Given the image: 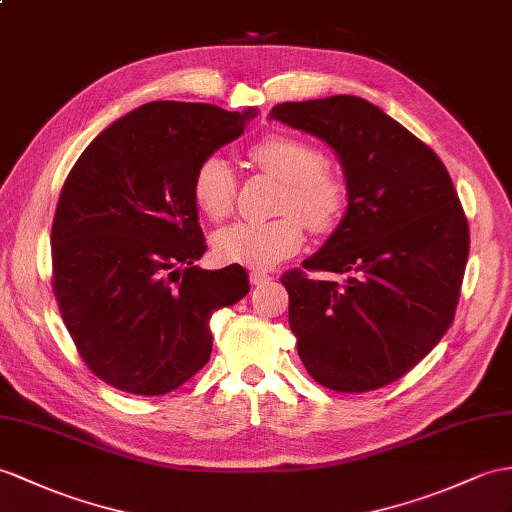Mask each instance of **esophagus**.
<instances>
[{"label": "esophagus", "instance_id": "34e87169", "mask_svg": "<svg viewBox=\"0 0 512 512\" xmlns=\"http://www.w3.org/2000/svg\"><path fill=\"white\" fill-rule=\"evenodd\" d=\"M249 280H252V284H254V286H258V284H265L267 280H271V276H269L267 271L252 269V271H249Z\"/></svg>", "mask_w": 512, "mask_h": 512}]
</instances>
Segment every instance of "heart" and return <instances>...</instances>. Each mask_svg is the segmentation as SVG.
Wrapping results in <instances>:
<instances>
[{"instance_id":"obj_1","label":"heart","mask_w":512,"mask_h":512,"mask_svg":"<svg viewBox=\"0 0 512 512\" xmlns=\"http://www.w3.org/2000/svg\"><path fill=\"white\" fill-rule=\"evenodd\" d=\"M249 162L282 182L278 219L236 221L213 236V252L221 263L256 269L273 267L293 256L304 243V223L317 234L330 232L347 208L345 182L326 169L315 145L284 134H269L249 145ZM191 193L202 213L221 221L234 208L236 176L228 160L208 156L199 162Z\"/></svg>"}]
</instances>
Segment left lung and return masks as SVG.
I'll return each instance as SVG.
<instances>
[{
    "mask_svg": "<svg viewBox=\"0 0 512 512\" xmlns=\"http://www.w3.org/2000/svg\"><path fill=\"white\" fill-rule=\"evenodd\" d=\"M269 119L326 141L341 160L347 210L302 269L286 271L289 326L326 389L365 393L400 380L454 321L467 256L465 210L441 158L363 97L273 106ZM306 270L350 272L343 285Z\"/></svg>",
    "mask_w": 512,
    "mask_h": 512,
    "instance_id": "obj_1",
    "label": "left lung"
}]
</instances>
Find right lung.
Listing matches in <instances>:
<instances>
[{
  "instance_id": "add662e5",
  "label": "right lung",
  "mask_w": 512,
  "mask_h": 512,
  "mask_svg": "<svg viewBox=\"0 0 512 512\" xmlns=\"http://www.w3.org/2000/svg\"><path fill=\"white\" fill-rule=\"evenodd\" d=\"M254 108L149 102L84 149L52 226L54 295L82 360L132 395H165L213 350L208 321L249 293L241 265L206 271L191 182Z\"/></svg>"
}]
</instances>
